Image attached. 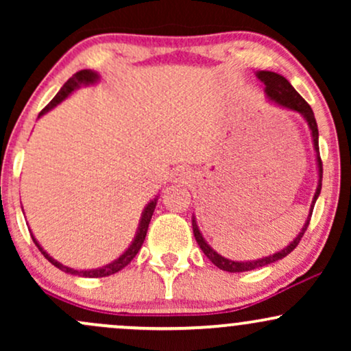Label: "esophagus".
I'll use <instances>...</instances> for the list:
<instances>
[{
  "label": "esophagus",
  "instance_id": "esophagus-1",
  "mask_svg": "<svg viewBox=\"0 0 351 351\" xmlns=\"http://www.w3.org/2000/svg\"><path fill=\"white\" fill-rule=\"evenodd\" d=\"M176 181H186L188 180V171L184 170H178L176 171Z\"/></svg>",
  "mask_w": 351,
  "mask_h": 351
}]
</instances>
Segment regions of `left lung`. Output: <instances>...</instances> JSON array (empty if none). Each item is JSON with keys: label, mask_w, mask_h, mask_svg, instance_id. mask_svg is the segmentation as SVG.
<instances>
[{"label": "left lung", "mask_w": 351, "mask_h": 351, "mask_svg": "<svg viewBox=\"0 0 351 351\" xmlns=\"http://www.w3.org/2000/svg\"><path fill=\"white\" fill-rule=\"evenodd\" d=\"M257 77H259L265 84V92H267L269 99L274 100V102H276V104H279V106H282V107H287V108H291V110H295V112H299V114L304 115V119L307 120L310 130H312L313 147H315V152H317L318 175H320V180H318L317 193H315V196H313V203H312V211H313V206H315V201L318 198V195H320L322 173H324V170H322L320 150H318V127H317L315 115H313L312 107H310L308 104L305 102L304 99H302V95L295 90V88L291 86V82H289L287 79L282 77V75H279V74H276V72L259 71V72H257ZM312 211H310L307 223H305V226L302 228V231L299 232V236H297L295 239H293L292 243L287 245V247L282 249L280 252L272 254V256L264 257V259L249 261V263H234V261H229V259H226V257L219 256V254H217L216 251H213V249L206 244V241L203 239V236H201L199 229H198V226H196L195 217H193V232H195V239H196V243L199 244L201 251L204 252V256H206L208 259L216 265V267L223 269V271H228V272H245V271H252V269L264 267V265L272 264V263H276V261L282 259V257L289 256V254H291L293 249H295L297 245H299L302 236H304L305 231H307L308 223H310V216H312Z\"/></svg>", "instance_id": "obj_1"}]
</instances>
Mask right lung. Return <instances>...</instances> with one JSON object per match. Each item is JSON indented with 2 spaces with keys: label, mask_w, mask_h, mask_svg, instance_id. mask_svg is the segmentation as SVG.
<instances>
[{
  "label": "right lung",
  "mask_w": 351,
  "mask_h": 351,
  "mask_svg": "<svg viewBox=\"0 0 351 351\" xmlns=\"http://www.w3.org/2000/svg\"><path fill=\"white\" fill-rule=\"evenodd\" d=\"M97 79H99V75L95 74V72H92V71L84 69V71L75 72V74L72 75V77H71L69 80H67L66 84H64L62 88H60V90L58 92V95H56V97L52 99L51 102L47 104V106L43 108L41 114H39V115L46 114V112L51 110L52 107H56L59 102H62V100L66 99L67 95H69L72 90H75V88H77L79 86H82V84H94ZM155 206H156V198L153 199V201H150V203H148V206L145 208L143 216H142V221H140L138 232H136L134 243H132L130 247H128L127 251H125V252L122 254V256H120L117 261H114V263H112V264L106 265V267L94 269V271H75V269L66 267V265H62L60 263H58V261L52 259L49 254H47V252L44 251V249L41 247V245H39L38 241L34 239V236H33V241H34V244L38 245L39 251L43 252V256L46 257V259L49 261V263H51L52 265H56V267L60 269V271H64V272H67V274H74V276H80V277H107V276H112V274H117L119 271H122L125 265H128V264L132 263V259H134V257L136 256V252L140 251V247H142V244H143V241H145V236H147L148 224H150V219H152V216H153V211H155Z\"/></svg>",
  "instance_id": "right-lung-1"
}]
</instances>
